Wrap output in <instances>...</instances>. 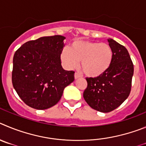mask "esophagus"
<instances>
[{"label":"esophagus","instance_id":"1","mask_svg":"<svg viewBox=\"0 0 146 146\" xmlns=\"http://www.w3.org/2000/svg\"><path fill=\"white\" fill-rule=\"evenodd\" d=\"M74 76H75V79H77V78H79L80 77H81V76H80V75L78 74V73H75Z\"/></svg>","mask_w":146,"mask_h":146}]
</instances>
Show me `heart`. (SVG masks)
Segmentation results:
<instances>
[{
  "label": "heart",
  "instance_id": "b5f03b06",
  "mask_svg": "<svg viewBox=\"0 0 146 146\" xmlns=\"http://www.w3.org/2000/svg\"><path fill=\"white\" fill-rule=\"evenodd\" d=\"M113 58L109 44L98 41L76 40L69 49L63 48L60 59L68 69L76 68L81 61L83 72L89 77L96 78L104 74L111 67Z\"/></svg>",
  "mask_w": 146,
  "mask_h": 146
}]
</instances>
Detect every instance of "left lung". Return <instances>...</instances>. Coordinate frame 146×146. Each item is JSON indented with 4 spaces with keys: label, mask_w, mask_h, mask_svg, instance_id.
Here are the masks:
<instances>
[{
    "label": "left lung",
    "mask_w": 146,
    "mask_h": 146,
    "mask_svg": "<svg viewBox=\"0 0 146 146\" xmlns=\"http://www.w3.org/2000/svg\"><path fill=\"white\" fill-rule=\"evenodd\" d=\"M108 41L113 53L111 67L99 77L86 78L87 87L83 94L92 108L102 113L113 111L128 98L134 73L133 63L127 48L111 38Z\"/></svg>",
    "instance_id": "1"
}]
</instances>
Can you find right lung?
Returning a JSON list of instances; mask_svg holds the SVG:
<instances>
[{
	"label": "right lung",
	"mask_w": 146,
	"mask_h": 146,
	"mask_svg": "<svg viewBox=\"0 0 146 146\" xmlns=\"http://www.w3.org/2000/svg\"><path fill=\"white\" fill-rule=\"evenodd\" d=\"M65 38L53 35L29 40L14 54L13 86L33 108L45 110L56 105L64 89L74 81L75 72L65 70L61 65Z\"/></svg>",
	"instance_id": "right-lung-1"
}]
</instances>
